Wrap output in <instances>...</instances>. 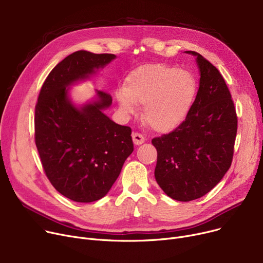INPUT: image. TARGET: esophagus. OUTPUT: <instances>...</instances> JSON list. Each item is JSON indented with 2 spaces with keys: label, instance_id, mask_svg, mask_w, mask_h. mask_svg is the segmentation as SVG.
I'll return each mask as SVG.
<instances>
[{
  "label": "esophagus",
  "instance_id": "esophagus-1",
  "mask_svg": "<svg viewBox=\"0 0 263 263\" xmlns=\"http://www.w3.org/2000/svg\"><path fill=\"white\" fill-rule=\"evenodd\" d=\"M132 140L135 145H142L145 142V137L142 134L135 132L132 134Z\"/></svg>",
  "mask_w": 263,
  "mask_h": 263
}]
</instances>
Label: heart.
Wrapping results in <instances>:
<instances>
[{
	"instance_id": "obj_1",
	"label": "heart",
	"mask_w": 263,
	"mask_h": 263,
	"mask_svg": "<svg viewBox=\"0 0 263 263\" xmlns=\"http://www.w3.org/2000/svg\"><path fill=\"white\" fill-rule=\"evenodd\" d=\"M197 81L175 66L147 65L132 71L117 91L120 109L128 115L144 105V119L154 130L168 132L185 120L195 101Z\"/></svg>"
}]
</instances>
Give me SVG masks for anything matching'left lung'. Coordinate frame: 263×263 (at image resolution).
I'll return each mask as SVG.
<instances>
[{
    "label": "left lung",
    "instance_id": "left-lung-1",
    "mask_svg": "<svg viewBox=\"0 0 263 263\" xmlns=\"http://www.w3.org/2000/svg\"><path fill=\"white\" fill-rule=\"evenodd\" d=\"M199 87L185 120L153 140L158 160L155 177L165 194L191 201L210 192L229 170L238 119L231 95L217 69L194 51Z\"/></svg>",
    "mask_w": 263,
    "mask_h": 263
}]
</instances>
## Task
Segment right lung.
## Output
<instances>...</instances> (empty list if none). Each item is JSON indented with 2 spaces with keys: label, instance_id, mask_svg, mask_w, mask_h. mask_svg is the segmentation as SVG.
Here are the masks:
<instances>
[{
  "label": "right lung",
  "instance_id": "1",
  "mask_svg": "<svg viewBox=\"0 0 263 263\" xmlns=\"http://www.w3.org/2000/svg\"><path fill=\"white\" fill-rule=\"evenodd\" d=\"M116 59L114 54L85 50L68 55L55 66L40 89L35 107V143L52 185L77 202L104 197L133 151L131 128L104 114L108 93L76 104L70 87L89 80Z\"/></svg>",
  "mask_w": 263,
  "mask_h": 263
}]
</instances>
